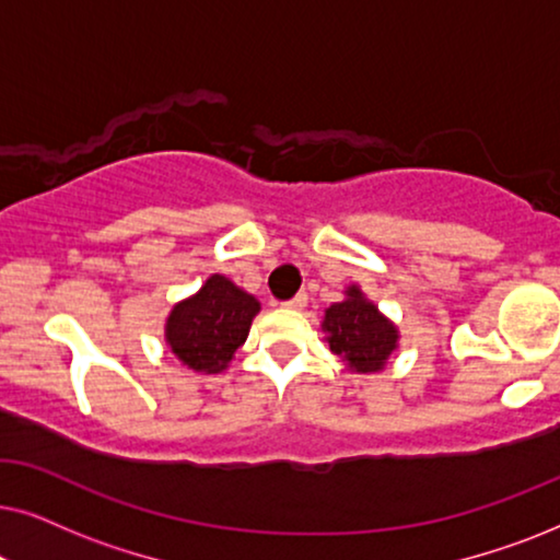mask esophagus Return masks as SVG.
I'll return each instance as SVG.
<instances>
[{"label": "esophagus", "mask_w": 560, "mask_h": 560, "mask_svg": "<svg viewBox=\"0 0 560 560\" xmlns=\"http://www.w3.org/2000/svg\"><path fill=\"white\" fill-rule=\"evenodd\" d=\"M305 303H308V295L298 293L295 298H290V301L282 303V308H288V311H303Z\"/></svg>", "instance_id": "34e87169"}]
</instances>
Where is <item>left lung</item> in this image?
<instances>
[{"mask_svg":"<svg viewBox=\"0 0 560 560\" xmlns=\"http://www.w3.org/2000/svg\"><path fill=\"white\" fill-rule=\"evenodd\" d=\"M320 331L328 349L347 364V370L359 374L385 370L400 341L397 326L359 285H349L339 303L328 305L320 320Z\"/></svg>","mask_w":560,"mask_h":560,"instance_id":"1","label":"left lung"}]
</instances>
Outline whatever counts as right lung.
Here are the masks:
<instances>
[{
    "label": "right lung",
    "instance_id": "right-lung-1",
    "mask_svg": "<svg viewBox=\"0 0 560 560\" xmlns=\"http://www.w3.org/2000/svg\"><path fill=\"white\" fill-rule=\"evenodd\" d=\"M259 301L226 275H211L165 318V343L180 364L198 374H219L247 341Z\"/></svg>",
    "mask_w": 560,
    "mask_h": 560
}]
</instances>
